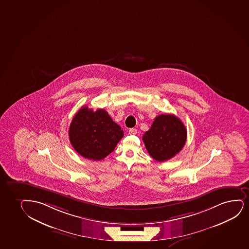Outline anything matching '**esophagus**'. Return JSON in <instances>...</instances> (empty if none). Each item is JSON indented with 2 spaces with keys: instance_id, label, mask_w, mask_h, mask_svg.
I'll return each mask as SVG.
<instances>
[{
  "instance_id": "obj_1",
  "label": "esophagus",
  "mask_w": 249,
  "mask_h": 249,
  "mask_svg": "<svg viewBox=\"0 0 249 249\" xmlns=\"http://www.w3.org/2000/svg\"><path fill=\"white\" fill-rule=\"evenodd\" d=\"M137 132H138V130L136 128L129 129V134H131V135H136Z\"/></svg>"
}]
</instances>
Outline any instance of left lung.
I'll return each mask as SVG.
<instances>
[{
    "label": "left lung",
    "mask_w": 249,
    "mask_h": 249,
    "mask_svg": "<svg viewBox=\"0 0 249 249\" xmlns=\"http://www.w3.org/2000/svg\"><path fill=\"white\" fill-rule=\"evenodd\" d=\"M186 138L187 131L180 119L173 114H162L155 117L150 129L142 136V141L149 155L163 162L181 150Z\"/></svg>",
    "instance_id": "obj_1"
}]
</instances>
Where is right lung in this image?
I'll list each match as a JSON object with an SVG mask.
<instances>
[{"label":"right lung","mask_w":249,"mask_h":249,"mask_svg":"<svg viewBox=\"0 0 249 249\" xmlns=\"http://www.w3.org/2000/svg\"><path fill=\"white\" fill-rule=\"evenodd\" d=\"M124 133L104 109L93 111L82 107L69 129L71 143L78 154L88 160H103L111 154Z\"/></svg>","instance_id":"1"}]
</instances>
